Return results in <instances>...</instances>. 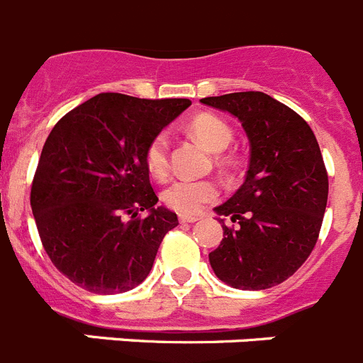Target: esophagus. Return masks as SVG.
Masks as SVG:
<instances>
[{"label":"esophagus","mask_w":363,"mask_h":363,"mask_svg":"<svg viewBox=\"0 0 363 363\" xmlns=\"http://www.w3.org/2000/svg\"><path fill=\"white\" fill-rule=\"evenodd\" d=\"M198 220H200L198 216H185V214H182V216H179V221H182V223H194V221H198Z\"/></svg>","instance_id":"34e87169"}]
</instances>
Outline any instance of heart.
I'll use <instances>...</instances> for the list:
<instances>
[{"label":"heart","mask_w":363,"mask_h":363,"mask_svg":"<svg viewBox=\"0 0 363 363\" xmlns=\"http://www.w3.org/2000/svg\"><path fill=\"white\" fill-rule=\"evenodd\" d=\"M189 130L192 136H196L201 143L213 152H221L233 142V129L223 118L211 114V112H201L198 116L189 121ZM169 136L165 133H160L152 138L147 145L143 162H145L147 171L152 178L165 179L171 172V158H169ZM221 163H227V160H221ZM218 189L216 182L213 179H192L179 178L172 182L165 191L162 192L163 203L171 211L185 216L198 214L205 205L216 200Z\"/></svg>","instance_id":"1"}]
</instances>
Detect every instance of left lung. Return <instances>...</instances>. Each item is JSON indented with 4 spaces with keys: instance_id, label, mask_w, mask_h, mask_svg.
Returning <instances> with one entry per match:
<instances>
[{
    "instance_id": "8db88e82",
    "label": "left lung",
    "mask_w": 363,
    "mask_h": 363,
    "mask_svg": "<svg viewBox=\"0 0 363 363\" xmlns=\"http://www.w3.org/2000/svg\"><path fill=\"white\" fill-rule=\"evenodd\" d=\"M201 104L242 121L251 160L242 187L216 207L236 227L209 255L221 281L243 291L281 284L303 265L318 242L329 178L316 136L293 108L264 92L211 96Z\"/></svg>"
}]
</instances>
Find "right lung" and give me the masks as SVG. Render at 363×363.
<instances>
[{"label": "right lung", "mask_w": 363, "mask_h": 363, "mask_svg": "<svg viewBox=\"0 0 363 363\" xmlns=\"http://www.w3.org/2000/svg\"><path fill=\"white\" fill-rule=\"evenodd\" d=\"M189 105L185 98L101 92L50 130L30 207L50 262L82 289H134L152 269L163 236L178 225L174 213L156 207L143 154Z\"/></svg>", "instance_id": "obj_1"}]
</instances>
